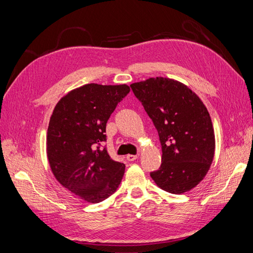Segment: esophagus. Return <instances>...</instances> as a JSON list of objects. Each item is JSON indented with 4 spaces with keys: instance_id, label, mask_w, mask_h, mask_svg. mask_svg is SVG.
Segmentation results:
<instances>
[{
    "instance_id": "34e87169",
    "label": "esophagus",
    "mask_w": 253,
    "mask_h": 253,
    "mask_svg": "<svg viewBox=\"0 0 253 253\" xmlns=\"http://www.w3.org/2000/svg\"><path fill=\"white\" fill-rule=\"evenodd\" d=\"M137 158H138V156L137 155H131V154L126 155V159L128 160V162H134V160H136Z\"/></svg>"
}]
</instances>
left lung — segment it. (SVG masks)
Listing matches in <instances>:
<instances>
[{
    "label": "left lung",
    "mask_w": 253,
    "mask_h": 253,
    "mask_svg": "<svg viewBox=\"0 0 253 253\" xmlns=\"http://www.w3.org/2000/svg\"><path fill=\"white\" fill-rule=\"evenodd\" d=\"M131 87L162 143V165L151 172L152 179L172 194L193 189L208 173L215 150L208 110L194 91L173 79L150 78Z\"/></svg>",
    "instance_id": "left-lung-1"
}]
</instances>
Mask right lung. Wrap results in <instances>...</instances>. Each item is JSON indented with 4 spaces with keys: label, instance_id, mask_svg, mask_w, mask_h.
Masks as SVG:
<instances>
[{
    "label": "right lung",
    "instance_id": "right-lung-1",
    "mask_svg": "<svg viewBox=\"0 0 253 253\" xmlns=\"http://www.w3.org/2000/svg\"><path fill=\"white\" fill-rule=\"evenodd\" d=\"M129 93L126 84L89 83L60 99L49 120L46 152L56 179L83 201L100 203L120 185L126 166L108 150L105 128L111 114Z\"/></svg>",
    "mask_w": 253,
    "mask_h": 253
}]
</instances>
